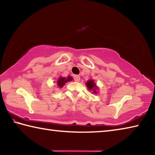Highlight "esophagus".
Listing matches in <instances>:
<instances>
[{
    "label": "esophagus",
    "mask_w": 155,
    "mask_h": 155,
    "mask_svg": "<svg viewBox=\"0 0 155 155\" xmlns=\"http://www.w3.org/2000/svg\"><path fill=\"white\" fill-rule=\"evenodd\" d=\"M74 79L75 81H77V82H79L80 80H81V77L80 76L78 75H75L74 77Z\"/></svg>",
    "instance_id": "1"
}]
</instances>
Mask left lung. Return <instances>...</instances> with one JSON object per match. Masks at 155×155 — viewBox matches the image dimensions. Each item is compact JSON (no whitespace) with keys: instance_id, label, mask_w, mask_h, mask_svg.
<instances>
[{"instance_id":"obj_1","label":"left lung","mask_w":155,"mask_h":155,"mask_svg":"<svg viewBox=\"0 0 155 155\" xmlns=\"http://www.w3.org/2000/svg\"><path fill=\"white\" fill-rule=\"evenodd\" d=\"M86 86L89 90L92 91L91 92L94 94H97L98 93V86L96 85V83L94 82V81L93 79H90L88 80L87 82L85 83Z\"/></svg>"}]
</instances>
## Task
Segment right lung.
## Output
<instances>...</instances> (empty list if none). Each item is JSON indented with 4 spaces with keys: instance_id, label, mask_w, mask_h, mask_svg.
<instances>
[{
    "instance_id": "add662e5",
    "label": "right lung",
    "mask_w": 155,
    "mask_h": 155,
    "mask_svg": "<svg viewBox=\"0 0 155 155\" xmlns=\"http://www.w3.org/2000/svg\"><path fill=\"white\" fill-rule=\"evenodd\" d=\"M73 80V78L71 76H68L67 77H59L58 80L57 81V85L59 88H61L64 86V85L68 82L72 81Z\"/></svg>"
}]
</instances>
